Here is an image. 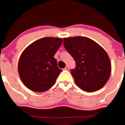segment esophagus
Here are the masks:
<instances>
[{
	"instance_id": "34e87169",
	"label": "esophagus",
	"mask_w": 125,
	"mask_h": 125,
	"mask_svg": "<svg viewBox=\"0 0 125 125\" xmlns=\"http://www.w3.org/2000/svg\"><path fill=\"white\" fill-rule=\"evenodd\" d=\"M64 70H66V71H68V70H69V67L68 66H66V67L65 68H64Z\"/></svg>"
}]
</instances>
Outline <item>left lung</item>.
Returning a JSON list of instances; mask_svg holds the SVG:
<instances>
[{
  "instance_id": "left-lung-1",
  "label": "left lung",
  "mask_w": 125,
  "mask_h": 125,
  "mask_svg": "<svg viewBox=\"0 0 125 125\" xmlns=\"http://www.w3.org/2000/svg\"><path fill=\"white\" fill-rule=\"evenodd\" d=\"M63 45L76 63V68L71 71L76 85L86 92L103 88L111 73V63L106 51L86 37L63 38Z\"/></svg>"
}]
</instances>
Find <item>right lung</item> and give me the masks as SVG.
<instances>
[{
    "label": "right lung",
    "mask_w": 125,
    "mask_h": 125,
    "mask_svg": "<svg viewBox=\"0 0 125 125\" xmlns=\"http://www.w3.org/2000/svg\"><path fill=\"white\" fill-rule=\"evenodd\" d=\"M57 37H43L28 46L22 52L18 72L22 83L34 92L48 91L54 85L62 70L54 55L62 43Z\"/></svg>",
    "instance_id": "add662e5"
}]
</instances>
